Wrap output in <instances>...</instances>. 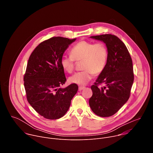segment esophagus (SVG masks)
Listing matches in <instances>:
<instances>
[{
	"label": "esophagus",
	"instance_id": "obj_1",
	"mask_svg": "<svg viewBox=\"0 0 153 153\" xmlns=\"http://www.w3.org/2000/svg\"><path fill=\"white\" fill-rule=\"evenodd\" d=\"M85 86H80L79 87V91H81V90H83L85 89Z\"/></svg>",
	"mask_w": 153,
	"mask_h": 153
}]
</instances>
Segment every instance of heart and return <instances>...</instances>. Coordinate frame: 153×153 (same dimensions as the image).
<instances>
[{"label":"heart","instance_id":"obj_1","mask_svg":"<svg viewBox=\"0 0 153 153\" xmlns=\"http://www.w3.org/2000/svg\"><path fill=\"white\" fill-rule=\"evenodd\" d=\"M71 54L63 55L60 64L64 70L72 73L76 62H82L83 71L76 73L69 78L71 83L85 85L90 82L94 75L102 73L105 70L108 59V50L105 43L82 40L71 48Z\"/></svg>","mask_w":153,"mask_h":153}]
</instances>
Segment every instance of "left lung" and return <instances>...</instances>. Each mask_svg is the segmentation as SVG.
I'll return each instance as SVG.
<instances>
[{"mask_svg":"<svg viewBox=\"0 0 153 153\" xmlns=\"http://www.w3.org/2000/svg\"><path fill=\"white\" fill-rule=\"evenodd\" d=\"M91 37L106 43L108 59L105 70L91 87L93 96L89 104L96 115L110 117L129 98L134 81L132 59L124 43L117 36L106 34ZM102 83L106 86L99 87Z\"/></svg>","mask_w":153,"mask_h":153,"instance_id":"obj_1","label":"left lung"}]
</instances>
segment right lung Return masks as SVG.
I'll return each mask as SVG.
<instances>
[{
    "instance_id": "obj_1",
    "label": "right lung",
    "mask_w": 153,
    "mask_h": 153,
    "mask_svg": "<svg viewBox=\"0 0 153 153\" xmlns=\"http://www.w3.org/2000/svg\"><path fill=\"white\" fill-rule=\"evenodd\" d=\"M76 39L53 37L41 42L30 55L24 76L27 99L44 118L55 120L67 112L78 86H59L67 80L60 59Z\"/></svg>"
}]
</instances>
